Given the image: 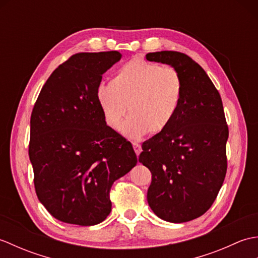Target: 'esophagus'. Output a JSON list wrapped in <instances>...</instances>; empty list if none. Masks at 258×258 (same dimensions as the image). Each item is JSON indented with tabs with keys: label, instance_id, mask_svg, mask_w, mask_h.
Masks as SVG:
<instances>
[{
	"label": "esophagus",
	"instance_id": "obj_1",
	"mask_svg": "<svg viewBox=\"0 0 258 258\" xmlns=\"http://www.w3.org/2000/svg\"><path fill=\"white\" fill-rule=\"evenodd\" d=\"M133 149H134V151H135V153H136V155H140L141 154V152H142V146H141V144L139 143V142H133Z\"/></svg>",
	"mask_w": 258,
	"mask_h": 258
}]
</instances>
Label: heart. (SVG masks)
I'll return each instance as SVG.
<instances>
[{
	"mask_svg": "<svg viewBox=\"0 0 258 258\" xmlns=\"http://www.w3.org/2000/svg\"><path fill=\"white\" fill-rule=\"evenodd\" d=\"M180 97L182 81L176 71L142 59L124 64L111 83L96 91L104 118L113 130L120 128L130 109L124 133L131 139L165 131L176 116Z\"/></svg>",
	"mask_w": 258,
	"mask_h": 258,
	"instance_id": "obj_1",
	"label": "heart"
}]
</instances>
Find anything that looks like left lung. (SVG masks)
I'll return each mask as SVG.
<instances>
[{
  "label": "left lung",
  "mask_w": 258,
  "mask_h": 258,
  "mask_svg": "<svg viewBox=\"0 0 258 258\" xmlns=\"http://www.w3.org/2000/svg\"><path fill=\"white\" fill-rule=\"evenodd\" d=\"M146 59L171 65L182 81L176 116L142 145L139 161L152 173L147 202L164 221L188 222L210 210L226 175L228 126L222 98L186 54L162 51L146 54Z\"/></svg>",
  "instance_id": "1"
}]
</instances>
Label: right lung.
Returning a JSON list of instances; mask_svg holds the SVG:
<instances>
[{
  "instance_id": "obj_1",
  "label": "right lung",
  "mask_w": 258,
  "mask_h": 258,
  "mask_svg": "<svg viewBox=\"0 0 258 258\" xmlns=\"http://www.w3.org/2000/svg\"><path fill=\"white\" fill-rule=\"evenodd\" d=\"M117 51L78 53L42 87L31 115L29 156L37 199L56 220L81 226L103 222L109 190L132 169L133 146L106 125L96 98Z\"/></svg>"
}]
</instances>
